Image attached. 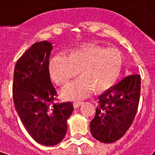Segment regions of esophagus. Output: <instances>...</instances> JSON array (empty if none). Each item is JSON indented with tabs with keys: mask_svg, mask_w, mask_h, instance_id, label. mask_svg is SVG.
Listing matches in <instances>:
<instances>
[{
	"mask_svg": "<svg viewBox=\"0 0 155 155\" xmlns=\"http://www.w3.org/2000/svg\"><path fill=\"white\" fill-rule=\"evenodd\" d=\"M82 104V102H81V101H76V102H73V107H74V108L79 107V106H80Z\"/></svg>",
	"mask_w": 155,
	"mask_h": 155,
	"instance_id": "obj_1",
	"label": "esophagus"
}]
</instances>
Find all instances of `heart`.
I'll list each match as a JSON object with an SVG mask.
<instances>
[{"mask_svg":"<svg viewBox=\"0 0 155 155\" xmlns=\"http://www.w3.org/2000/svg\"><path fill=\"white\" fill-rule=\"evenodd\" d=\"M121 64V55L116 49L84 43L67 50L65 56H51L48 70L52 80L59 85L67 83L78 72L79 77L62 91L66 99L78 100L92 89L100 92L112 86L119 75Z\"/></svg>","mask_w":155,"mask_h":155,"instance_id":"obj_1","label":"heart"}]
</instances>
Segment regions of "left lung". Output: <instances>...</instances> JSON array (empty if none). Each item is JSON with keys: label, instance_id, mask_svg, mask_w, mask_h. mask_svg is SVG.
Returning <instances> with one entry per match:
<instances>
[{"label": "left lung", "instance_id": "8db88e82", "mask_svg": "<svg viewBox=\"0 0 155 155\" xmlns=\"http://www.w3.org/2000/svg\"><path fill=\"white\" fill-rule=\"evenodd\" d=\"M140 88V76L133 73L98 97L95 116L90 123L94 138L112 143L125 134L138 109Z\"/></svg>", "mask_w": 155, "mask_h": 155}]
</instances>
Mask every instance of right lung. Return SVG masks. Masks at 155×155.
<instances>
[{
  "label": "right lung",
  "instance_id": "obj_1",
  "mask_svg": "<svg viewBox=\"0 0 155 155\" xmlns=\"http://www.w3.org/2000/svg\"><path fill=\"white\" fill-rule=\"evenodd\" d=\"M51 49L48 42L34 43L17 61L12 85L14 104L23 125L36 142L46 146L64 138L73 110L71 102L54 104L58 94L48 70Z\"/></svg>",
  "mask_w": 155,
  "mask_h": 155
}]
</instances>
